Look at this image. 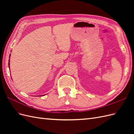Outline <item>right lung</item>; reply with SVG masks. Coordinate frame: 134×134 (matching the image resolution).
<instances>
[{
	"label": "right lung",
	"mask_w": 134,
	"mask_h": 134,
	"mask_svg": "<svg viewBox=\"0 0 134 134\" xmlns=\"http://www.w3.org/2000/svg\"><path fill=\"white\" fill-rule=\"evenodd\" d=\"M10 55H9V58H10ZM8 64H9V66H10V65H9V64H10V63H9H9H8Z\"/></svg>",
	"instance_id": "right-lung-1"
}]
</instances>
